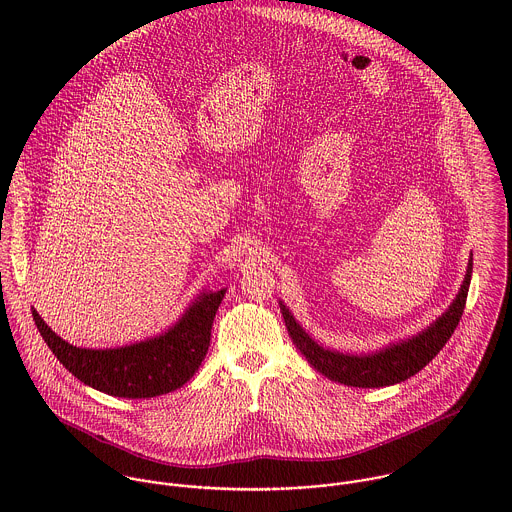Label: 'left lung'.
<instances>
[{"instance_id":"obj_1","label":"left lung","mask_w":512,"mask_h":512,"mask_svg":"<svg viewBox=\"0 0 512 512\" xmlns=\"http://www.w3.org/2000/svg\"><path fill=\"white\" fill-rule=\"evenodd\" d=\"M471 274H473V254L469 256L463 284L455 295V299L451 301V305L445 309V313H441L434 323H430V327L422 329L420 333L408 339H400L396 343H388L386 347L366 355L365 353L361 355L341 353V351L319 345L295 321L292 311L284 305V301H280V311L284 315L293 345L317 372H321L329 380H335L347 386H357V388L392 386L420 372L438 355L443 345L447 343V339L453 335L465 309Z\"/></svg>"}]
</instances>
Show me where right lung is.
Instances as JSON below:
<instances>
[{
	"label": "right lung",
	"instance_id": "1",
	"mask_svg": "<svg viewBox=\"0 0 512 512\" xmlns=\"http://www.w3.org/2000/svg\"><path fill=\"white\" fill-rule=\"evenodd\" d=\"M224 292V288L203 290L163 333L114 349L71 345L35 309L31 311L53 355L80 382L118 398H153L181 388L199 370L209 351L213 319Z\"/></svg>",
	"mask_w": 512,
	"mask_h": 512
}]
</instances>
